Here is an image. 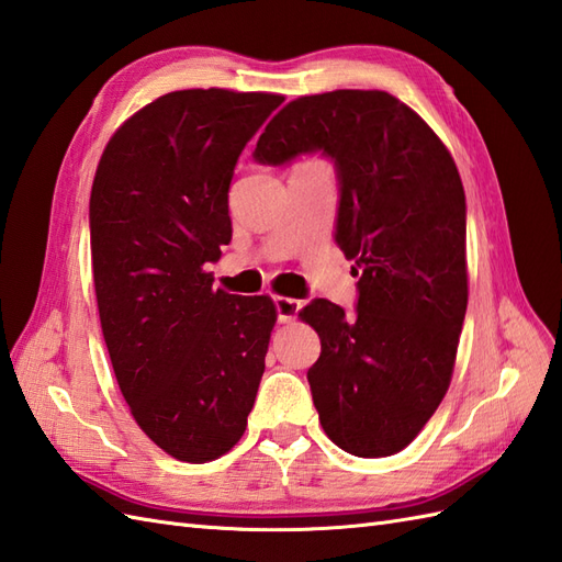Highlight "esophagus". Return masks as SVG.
<instances>
[{
  "label": "esophagus",
  "mask_w": 562,
  "mask_h": 562,
  "mask_svg": "<svg viewBox=\"0 0 562 562\" xmlns=\"http://www.w3.org/2000/svg\"><path fill=\"white\" fill-rule=\"evenodd\" d=\"M273 307H277V317L281 324H291V322H295L297 312H300V300L277 295L273 297Z\"/></svg>",
  "instance_id": "34e87169"
}]
</instances>
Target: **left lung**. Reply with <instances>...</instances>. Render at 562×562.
I'll use <instances>...</instances> for the list:
<instances>
[{"label":"left lung","mask_w":562,"mask_h":562,"mask_svg":"<svg viewBox=\"0 0 562 562\" xmlns=\"http://www.w3.org/2000/svg\"><path fill=\"white\" fill-rule=\"evenodd\" d=\"M312 153L334 161L336 243L360 273L352 314L324 297L300 312L322 340L307 372L312 401L346 453L393 456L453 376L468 310L462 181L439 135L384 90L289 102L252 157L281 167Z\"/></svg>","instance_id":"left-lung-1"}]
</instances>
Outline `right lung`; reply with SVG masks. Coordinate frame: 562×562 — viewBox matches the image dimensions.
Returning <instances> with one entry per match:
<instances>
[{"instance_id":"obj_1","label":"right lung","mask_w":562,"mask_h":562,"mask_svg":"<svg viewBox=\"0 0 562 562\" xmlns=\"http://www.w3.org/2000/svg\"><path fill=\"white\" fill-rule=\"evenodd\" d=\"M283 102L271 92L176 90L106 143L90 193L104 344L138 427L164 453L207 462L248 427L277 322L269 295L212 289L231 240L238 157Z\"/></svg>"}]
</instances>
